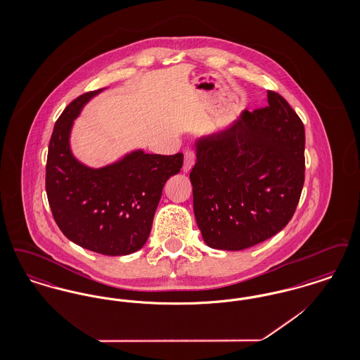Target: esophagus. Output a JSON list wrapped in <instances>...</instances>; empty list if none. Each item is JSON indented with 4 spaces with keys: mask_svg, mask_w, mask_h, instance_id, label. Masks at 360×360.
<instances>
[{
    "mask_svg": "<svg viewBox=\"0 0 360 360\" xmlns=\"http://www.w3.org/2000/svg\"><path fill=\"white\" fill-rule=\"evenodd\" d=\"M194 163H195V154H194V151L188 150L185 153V160H184V167H182L184 172H190L191 167L194 166Z\"/></svg>",
    "mask_w": 360,
    "mask_h": 360,
    "instance_id": "1",
    "label": "esophagus"
}]
</instances>
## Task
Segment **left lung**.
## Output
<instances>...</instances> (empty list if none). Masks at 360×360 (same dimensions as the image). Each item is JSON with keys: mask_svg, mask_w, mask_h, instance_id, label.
Segmentation results:
<instances>
[{"mask_svg": "<svg viewBox=\"0 0 360 360\" xmlns=\"http://www.w3.org/2000/svg\"><path fill=\"white\" fill-rule=\"evenodd\" d=\"M269 106L194 141L190 172L195 221L210 248L240 251L290 221L304 186L305 129L288 101Z\"/></svg>", "mask_w": 360, "mask_h": 360, "instance_id": "left-lung-1", "label": "left lung"}]
</instances>
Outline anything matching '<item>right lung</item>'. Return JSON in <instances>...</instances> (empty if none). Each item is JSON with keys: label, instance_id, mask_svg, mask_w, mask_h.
Segmentation results:
<instances>
[{"label": "right lung", "instance_id": "add662e5", "mask_svg": "<svg viewBox=\"0 0 360 360\" xmlns=\"http://www.w3.org/2000/svg\"><path fill=\"white\" fill-rule=\"evenodd\" d=\"M103 90L79 96L55 122L46 190L52 216L68 239L89 251L120 257L146 244L163 186L181 172L184 155L146 154L137 148L98 169L79 162L70 144L74 120Z\"/></svg>", "mask_w": 360, "mask_h": 360}]
</instances>
